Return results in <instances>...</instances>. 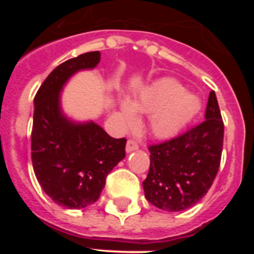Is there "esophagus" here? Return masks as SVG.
<instances>
[{"mask_svg":"<svg viewBox=\"0 0 254 254\" xmlns=\"http://www.w3.org/2000/svg\"><path fill=\"white\" fill-rule=\"evenodd\" d=\"M136 150H138L137 142H136V141H133V140L127 141V143H126V151L132 152V151H136Z\"/></svg>","mask_w":254,"mask_h":254,"instance_id":"obj_1","label":"esophagus"}]
</instances>
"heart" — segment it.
<instances>
[{
	"mask_svg": "<svg viewBox=\"0 0 254 254\" xmlns=\"http://www.w3.org/2000/svg\"><path fill=\"white\" fill-rule=\"evenodd\" d=\"M121 116L132 123L137 114H149V129L155 137L169 138L176 136L199 111L196 96L185 91L174 78H161L146 86L131 102L122 100Z\"/></svg>",
	"mask_w": 254,
	"mask_h": 254,
	"instance_id": "b5f03b06",
	"label": "heart"
}]
</instances>
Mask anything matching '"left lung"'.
Segmentation results:
<instances>
[{
    "instance_id": "left-lung-1",
    "label": "left lung",
    "mask_w": 254,
    "mask_h": 254,
    "mask_svg": "<svg viewBox=\"0 0 254 254\" xmlns=\"http://www.w3.org/2000/svg\"><path fill=\"white\" fill-rule=\"evenodd\" d=\"M224 123L215 91L208 95L205 121L178 137L149 147L145 197L165 211L196 205L212 186L221 160Z\"/></svg>"
}]
</instances>
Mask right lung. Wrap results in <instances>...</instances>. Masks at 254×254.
Wrapping results in <instances>:
<instances>
[{"label": "right lung", "mask_w": 254, "mask_h": 254, "mask_svg": "<svg viewBox=\"0 0 254 254\" xmlns=\"http://www.w3.org/2000/svg\"><path fill=\"white\" fill-rule=\"evenodd\" d=\"M100 52L56 67L34 98L31 161L43 190L57 205L84 208L99 198L105 178L126 156V138L111 137L93 121L76 122L61 107V93L78 71L95 68Z\"/></svg>", "instance_id": "obj_1"}]
</instances>
